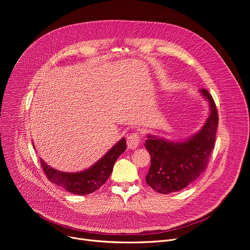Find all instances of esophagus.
Returning a JSON list of instances; mask_svg holds the SVG:
<instances>
[{
    "label": "esophagus",
    "instance_id": "obj_1",
    "mask_svg": "<svg viewBox=\"0 0 250 250\" xmlns=\"http://www.w3.org/2000/svg\"><path fill=\"white\" fill-rule=\"evenodd\" d=\"M140 142V136L138 133H131L127 136L126 144L129 149H135Z\"/></svg>",
    "mask_w": 250,
    "mask_h": 250
}]
</instances>
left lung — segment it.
<instances>
[{
    "label": "left lung",
    "instance_id": "left-lung-1",
    "mask_svg": "<svg viewBox=\"0 0 250 250\" xmlns=\"http://www.w3.org/2000/svg\"><path fill=\"white\" fill-rule=\"evenodd\" d=\"M199 92L208 102L209 113L198 132L181 141L147 134L145 146L150 154L151 163L146 181L158 193L178 192L197 180L206 169L215 146L219 124L217 106L206 89Z\"/></svg>",
    "mask_w": 250,
    "mask_h": 250
}]
</instances>
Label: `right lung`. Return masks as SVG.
Segmentation results:
<instances>
[{"instance_id": "obj_1", "label": "right lung", "mask_w": 250, "mask_h": 250, "mask_svg": "<svg viewBox=\"0 0 250 250\" xmlns=\"http://www.w3.org/2000/svg\"><path fill=\"white\" fill-rule=\"evenodd\" d=\"M126 149V141L123 137L100 160L86 170L79 172H63L52 168L41 158V164L53 184L62 187L69 193L85 196L98 190L105 183L113 172L114 164L119 156Z\"/></svg>"}]
</instances>
